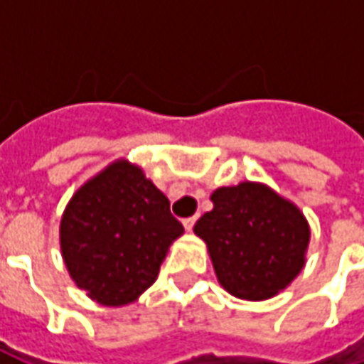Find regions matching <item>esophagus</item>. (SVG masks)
Returning a JSON list of instances; mask_svg holds the SVG:
<instances>
[{
	"label": "esophagus",
	"instance_id": "1",
	"mask_svg": "<svg viewBox=\"0 0 364 364\" xmlns=\"http://www.w3.org/2000/svg\"><path fill=\"white\" fill-rule=\"evenodd\" d=\"M195 222H197V218H195V216H191V218H185V220H183V226H185L187 232H191L193 226H195Z\"/></svg>",
	"mask_w": 364,
	"mask_h": 364
}]
</instances>
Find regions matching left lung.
<instances>
[{
	"instance_id": "obj_1",
	"label": "left lung",
	"mask_w": 364,
	"mask_h": 364,
	"mask_svg": "<svg viewBox=\"0 0 364 364\" xmlns=\"http://www.w3.org/2000/svg\"><path fill=\"white\" fill-rule=\"evenodd\" d=\"M214 208L195 224L230 294L265 300L287 289L306 263L310 226L290 200L261 183L244 181L210 195Z\"/></svg>"
}]
</instances>
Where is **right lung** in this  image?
Masks as SVG:
<instances>
[{
    "mask_svg": "<svg viewBox=\"0 0 364 364\" xmlns=\"http://www.w3.org/2000/svg\"><path fill=\"white\" fill-rule=\"evenodd\" d=\"M183 224L138 166L119 159L75 191L60 222L68 273L103 306L134 302L158 279Z\"/></svg>",
    "mask_w": 364,
    "mask_h": 364,
    "instance_id": "right-lung-1",
    "label": "right lung"
}]
</instances>
